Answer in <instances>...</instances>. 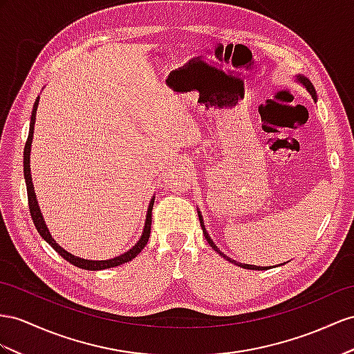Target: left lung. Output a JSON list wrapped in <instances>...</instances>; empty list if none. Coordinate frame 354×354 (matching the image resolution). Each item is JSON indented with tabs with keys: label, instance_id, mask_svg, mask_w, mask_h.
<instances>
[{
	"label": "left lung",
	"instance_id": "8db88e82",
	"mask_svg": "<svg viewBox=\"0 0 354 354\" xmlns=\"http://www.w3.org/2000/svg\"><path fill=\"white\" fill-rule=\"evenodd\" d=\"M297 82H301L305 88H306V91L308 93L311 94V97L314 98V100H317V95H315V89H314V85L310 82V79H306L305 76H302V75H299L297 77ZM197 214H198V220H201V225H202V230H203V234H205V238H206V241H207V243H209V245L218 252L220 256H223L225 260H229V261H232V263H234V265H238V266H241V268H243V269H252V270H263V269H268V268H261V266H252V265H242V263H238L236 260H232L230 257H227L224 254V252H221L218 248H216V245L214 243V241L211 239V236L209 234H207V232H206V229H205V224H203V218H202V214L197 211Z\"/></svg>",
	"mask_w": 354,
	"mask_h": 354
}]
</instances>
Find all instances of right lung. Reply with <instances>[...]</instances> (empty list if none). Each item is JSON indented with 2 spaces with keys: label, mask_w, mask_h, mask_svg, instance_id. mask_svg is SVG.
I'll list each match as a JSON object with an SVG mask.
<instances>
[{
  "label": "right lung",
  "mask_w": 354,
  "mask_h": 354,
  "mask_svg": "<svg viewBox=\"0 0 354 354\" xmlns=\"http://www.w3.org/2000/svg\"><path fill=\"white\" fill-rule=\"evenodd\" d=\"M39 98L35 100L34 107H32V113H31V122H30V133H28V139H26L25 143V149H24V176H25V184H26V193H28V205H30V212H31V218L34 221L35 229L40 233V236L46 241L49 245L55 250L58 254L66 259L68 263L75 265L80 269H86V270H102V269H109V268H115L127 263V261L133 260L139 252L145 248V245L148 243L149 234H151V223H152V206L156 197L151 198L149 206H148V214H147V220H145V227L142 232V236L138 241V243H134V247L130 248L129 251H125L124 254L109 259V260H86V259H80L73 254H70L68 251H66L62 247H59L57 241L52 238L50 232L48 230V225L43 220V215L40 211V206L37 202V197H35L34 192V185H32V178H31V169H30V156H31V143H32V134H34V124H35V112H37V106H39Z\"/></svg>",
  "instance_id": "1"
}]
</instances>
